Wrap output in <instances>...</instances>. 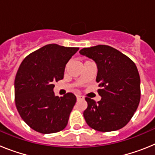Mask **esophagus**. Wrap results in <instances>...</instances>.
<instances>
[{"mask_svg": "<svg viewBox=\"0 0 155 155\" xmlns=\"http://www.w3.org/2000/svg\"><path fill=\"white\" fill-rule=\"evenodd\" d=\"M77 99L78 100H81V99H84V97L81 96V95H80V94H78L77 95Z\"/></svg>", "mask_w": 155, "mask_h": 155, "instance_id": "esophagus-1", "label": "esophagus"}]
</instances>
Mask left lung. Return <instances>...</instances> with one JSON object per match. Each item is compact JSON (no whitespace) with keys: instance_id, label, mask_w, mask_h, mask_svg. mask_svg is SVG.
<instances>
[{"instance_id":"obj_1","label":"left lung","mask_w":155,"mask_h":155,"mask_svg":"<svg viewBox=\"0 0 155 155\" xmlns=\"http://www.w3.org/2000/svg\"><path fill=\"white\" fill-rule=\"evenodd\" d=\"M95 61L96 81L102 97L95 102L86 97L87 107L84 117L87 125L100 132L120 130L128 124L140 100V79L137 66L125 54L106 45L80 50Z\"/></svg>"}]
</instances>
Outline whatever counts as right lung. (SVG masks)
<instances>
[{"mask_svg":"<svg viewBox=\"0 0 155 155\" xmlns=\"http://www.w3.org/2000/svg\"><path fill=\"white\" fill-rule=\"evenodd\" d=\"M78 47L48 44L30 53L19 66L15 79V101L19 115L32 130L53 134L68 125L76 96H55L53 83L64 78V69Z\"/></svg>","mask_w":155,"mask_h":155,"instance_id":"right-lung-1","label":"right lung"}]
</instances>
